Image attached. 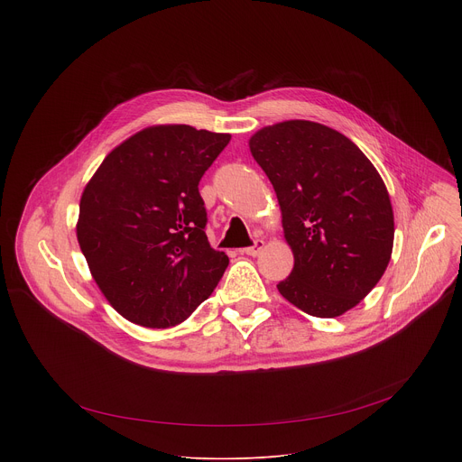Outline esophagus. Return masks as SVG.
<instances>
[{
  "label": "esophagus",
  "instance_id": "34e87169",
  "mask_svg": "<svg viewBox=\"0 0 462 462\" xmlns=\"http://www.w3.org/2000/svg\"><path fill=\"white\" fill-rule=\"evenodd\" d=\"M263 248H265V241H263V239H255V241L252 243V246L243 248V252H245L246 255H257Z\"/></svg>",
  "mask_w": 462,
  "mask_h": 462
}]
</instances>
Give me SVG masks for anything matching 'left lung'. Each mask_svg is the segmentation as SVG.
<instances>
[{"label":"left lung","instance_id":"obj_1","mask_svg":"<svg viewBox=\"0 0 462 462\" xmlns=\"http://www.w3.org/2000/svg\"><path fill=\"white\" fill-rule=\"evenodd\" d=\"M248 146L274 186L294 254L280 294L310 316L347 312L391 259L394 221L382 177L353 141L310 120L263 127Z\"/></svg>","mask_w":462,"mask_h":462}]
</instances>
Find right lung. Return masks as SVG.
<instances>
[{
	"mask_svg": "<svg viewBox=\"0 0 462 462\" xmlns=\"http://www.w3.org/2000/svg\"><path fill=\"white\" fill-rule=\"evenodd\" d=\"M228 143L186 124L152 125L116 146L84 188L77 237L125 319L173 327L223 278L228 255L208 243L199 180Z\"/></svg>",
	"mask_w": 462,
	"mask_h": 462,
	"instance_id": "add662e5",
	"label": "right lung"
}]
</instances>
